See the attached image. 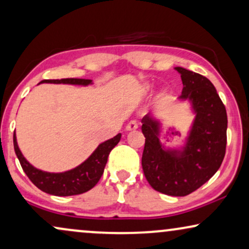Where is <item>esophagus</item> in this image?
Returning a JSON list of instances; mask_svg holds the SVG:
<instances>
[{
    "mask_svg": "<svg viewBox=\"0 0 249 249\" xmlns=\"http://www.w3.org/2000/svg\"><path fill=\"white\" fill-rule=\"evenodd\" d=\"M138 128V123L135 121H131L126 125V131H135Z\"/></svg>",
    "mask_w": 249,
    "mask_h": 249,
    "instance_id": "34e87169",
    "label": "esophagus"
}]
</instances>
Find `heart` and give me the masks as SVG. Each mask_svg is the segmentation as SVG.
Masks as SVG:
<instances>
[{"label":"heart","instance_id":"obj_1","mask_svg":"<svg viewBox=\"0 0 249 249\" xmlns=\"http://www.w3.org/2000/svg\"><path fill=\"white\" fill-rule=\"evenodd\" d=\"M148 89H149V87H148Z\"/></svg>","mask_w":249,"mask_h":249}]
</instances>
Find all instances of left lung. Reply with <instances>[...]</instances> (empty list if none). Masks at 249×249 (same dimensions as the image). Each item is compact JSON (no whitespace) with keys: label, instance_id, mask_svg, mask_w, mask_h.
<instances>
[{"label":"left lung","instance_id":"obj_1","mask_svg":"<svg viewBox=\"0 0 249 249\" xmlns=\"http://www.w3.org/2000/svg\"><path fill=\"white\" fill-rule=\"evenodd\" d=\"M182 87L180 101H188L195 115L184 144L165 148L162 124L147 114L141 119L146 138L141 159L144 177L154 190L172 196H185L202 186L221 166L225 156L228 116L212 81L177 67Z\"/></svg>","mask_w":249,"mask_h":249}]
</instances>
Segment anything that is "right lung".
Returning a JSON list of instances; mask_svg holds the SVG:
<instances>
[{"label": "right lung", "instance_id": "right-lung-1", "mask_svg": "<svg viewBox=\"0 0 249 249\" xmlns=\"http://www.w3.org/2000/svg\"><path fill=\"white\" fill-rule=\"evenodd\" d=\"M42 83L79 85V86H88L93 84L89 79H77V78L42 80L41 84ZM121 138L122 134L118 133L111 139L100 143L86 161L64 172H47L34 168L21 154L17 143L16 132L14 133V147L24 172L39 190L56 196H70V195L85 193L95 186L105 171L110 152L119 142Z\"/></svg>", "mask_w": 249, "mask_h": 249}]
</instances>
